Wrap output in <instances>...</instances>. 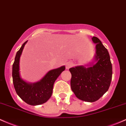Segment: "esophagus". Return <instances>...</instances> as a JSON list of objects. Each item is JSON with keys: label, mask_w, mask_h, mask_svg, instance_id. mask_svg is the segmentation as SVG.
<instances>
[{"label": "esophagus", "mask_w": 126, "mask_h": 126, "mask_svg": "<svg viewBox=\"0 0 126 126\" xmlns=\"http://www.w3.org/2000/svg\"><path fill=\"white\" fill-rule=\"evenodd\" d=\"M73 66H74V63H73L72 62H67V63H66V68L67 69H70V67H72Z\"/></svg>", "instance_id": "34e87169"}]
</instances>
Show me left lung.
Segmentation results:
<instances>
[{
	"label": "left lung",
	"mask_w": 126,
	"mask_h": 126,
	"mask_svg": "<svg viewBox=\"0 0 126 126\" xmlns=\"http://www.w3.org/2000/svg\"><path fill=\"white\" fill-rule=\"evenodd\" d=\"M92 41L96 44L95 63L88 67L79 66L69 69L72 90L79 99L89 102L97 100L108 90L112 75L107 49L97 37H93Z\"/></svg>",
	"instance_id": "8db88e82"
}]
</instances>
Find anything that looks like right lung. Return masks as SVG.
I'll list each match as a JSON object with an SVG mask.
<instances>
[{
  "label": "right lung",
  "mask_w": 126,
  "mask_h": 126,
  "mask_svg": "<svg viewBox=\"0 0 126 126\" xmlns=\"http://www.w3.org/2000/svg\"><path fill=\"white\" fill-rule=\"evenodd\" d=\"M26 41L18 51L12 65V80L16 94L30 105H38L45 103L51 96L53 85L56 79L65 69L63 66L59 68L49 71L39 81L28 83L21 78L20 75V59Z\"/></svg>",
  "instance_id": "right-lung-1"
}]
</instances>
